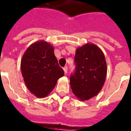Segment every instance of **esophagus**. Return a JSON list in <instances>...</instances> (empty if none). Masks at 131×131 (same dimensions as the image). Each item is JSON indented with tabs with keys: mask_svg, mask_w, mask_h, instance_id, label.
<instances>
[{
	"mask_svg": "<svg viewBox=\"0 0 131 131\" xmlns=\"http://www.w3.org/2000/svg\"><path fill=\"white\" fill-rule=\"evenodd\" d=\"M63 70H64V73L65 74H67V70H68V67L66 66V67H64L63 68Z\"/></svg>",
	"mask_w": 131,
	"mask_h": 131,
	"instance_id": "obj_1",
	"label": "esophagus"
}]
</instances>
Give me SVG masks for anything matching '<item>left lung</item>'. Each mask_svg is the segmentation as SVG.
Instances as JSON below:
<instances>
[{"label":"left lung","mask_w":131,"mask_h":131,"mask_svg":"<svg viewBox=\"0 0 131 131\" xmlns=\"http://www.w3.org/2000/svg\"><path fill=\"white\" fill-rule=\"evenodd\" d=\"M75 69L70 75L73 93L81 101L88 100L102 90L106 79L107 67L102 51L93 43L77 49Z\"/></svg>","instance_id":"obj_1"}]
</instances>
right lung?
<instances>
[{"label": "right lung", "mask_w": 131, "mask_h": 131, "mask_svg": "<svg viewBox=\"0 0 131 131\" xmlns=\"http://www.w3.org/2000/svg\"><path fill=\"white\" fill-rule=\"evenodd\" d=\"M21 69L27 88L38 97L47 96L64 74L54 54V48L44 41L35 42L27 49Z\"/></svg>", "instance_id": "obj_1"}]
</instances>
